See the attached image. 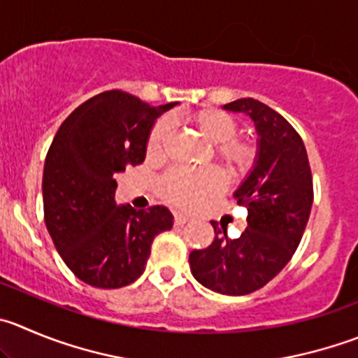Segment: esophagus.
Returning <instances> with one entry per match:
<instances>
[{
    "mask_svg": "<svg viewBox=\"0 0 358 358\" xmlns=\"http://www.w3.org/2000/svg\"><path fill=\"white\" fill-rule=\"evenodd\" d=\"M189 221V217L186 216V214H176L173 216V223L177 224V227H182V224H186Z\"/></svg>",
    "mask_w": 358,
    "mask_h": 358,
    "instance_id": "34e87169",
    "label": "esophagus"
}]
</instances>
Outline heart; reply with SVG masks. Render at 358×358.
<instances>
[{"label": "heart", "mask_w": 358, "mask_h": 358, "mask_svg": "<svg viewBox=\"0 0 358 358\" xmlns=\"http://www.w3.org/2000/svg\"><path fill=\"white\" fill-rule=\"evenodd\" d=\"M193 126L209 144L214 145V155L234 170H246L255 159V145L248 141L236 138L237 122L232 115L217 108H203L192 117ZM170 134V122L166 119L152 126L148 138V155L158 156L165 149ZM223 177L216 170L203 169H173L162 177L159 195L166 202L177 207L199 206L207 199H213L223 189Z\"/></svg>", "instance_id": "obj_1"}]
</instances>
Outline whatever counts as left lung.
I'll use <instances>...</instances> for the list:
<instances>
[{
	"label": "left lung",
	"mask_w": 358,
	"mask_h": 358,
	"mask_svg": "<svg viewBox=\"0 0 358 358\" xmlns=\"http://www.w3.org/2000/svg\"><path fill=\"white\" fill-rule=\"evenodd\" d=\"M223 108L250 115L258 134L253 169L234 193L248 209V228L228 239L210 221L216 237L189 253V268L209 290L246 295L279 274L297 250L311 214L313 177L304 142L283 115L253 98Z\"/></svg>",
	"instance_id": "8db88e82"
}]
</instances>
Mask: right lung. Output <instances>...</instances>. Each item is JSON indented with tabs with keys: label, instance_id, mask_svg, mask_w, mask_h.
Instances as JSON below:
<instances>
[{
	"label": "right lung",
	"instance_id": "add662e5",
	"mask_svg": "<svg viewBox=\"0 0 358 358\" xmlns=\"http://www.w3.org/2000/svg\"><path fill=\"white\" fill-rule=\"evenodd\" d=\"M176 105L105 91L75 108L50 144L42 181L47 230L68 268L91 287L134 283L155 237L172 228L166 207L117 206L115 176L144 162L152 124Z\"/></svg>",
	"mask_w": 358,
	"mask_h": 358
}]
</instances>
